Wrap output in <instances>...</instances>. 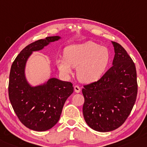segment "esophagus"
Wrapping results in <instances>:
<instances>
[{"label": "esophagus", "instance_id": "34e87169", "mask_svg": "<svg viewBox=\"0 0 147 147\" xmlns=\"http://www.w3.org/2000/svg\"><path fill=\"white\" fill-rule=\"evenodd\" d=\"M74 91H75L76 93H78V92H80V88L77 85H75L74 86Z\"/></svg>", "mask_w": 147, "mask_h": 147}]
</instances>
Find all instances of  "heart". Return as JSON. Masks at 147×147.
I'll use <instances>...</instances> for the list:
<instances>
[{
    "instance_id": "obj_1",
    "label": "heart",
    "mask_w": 147,
    "mask_h": 147,
    "mask_svg": "<svg viewBox=\"0 0 147 147\" xmlns=\"http://www.w3.org/2000/svg\"><path fill=\"white\" fill-rule=\"evenodd\" d=\"M64 53L65 57L59 58L56 61L58 69L68 75L72 73L73 67H76L78 78L84 82L98 80L111 60L109 49L92 41L67 47Z\"/></svg>"
}]
</instances>
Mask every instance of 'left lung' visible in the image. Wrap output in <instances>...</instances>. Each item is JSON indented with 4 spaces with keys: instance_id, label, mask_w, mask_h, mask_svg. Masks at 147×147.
Masks as SVG:
<instances>
[{
    "instance_id": "8db88e82",
    "label": "left lung",
    "mask_w": 147,
    "mask_h": 147,
    "mask_svg": "<svg viewBox=\"0 0 147 147\" xmlns=\"http://www.w3.org/2000/svg\"><path fill=\"white\" fill-rule=\"evenodd\" d=\"M113 66L96 82L84 86L82 112L94 131L109 132L123 125L131 113L137 95L135 65L125 49L116 42Z\"/></svg>"
}]
</instances>
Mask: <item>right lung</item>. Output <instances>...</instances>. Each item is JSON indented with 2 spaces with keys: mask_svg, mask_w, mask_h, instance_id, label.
I'll return each instance as SVG.
<instances>
[{
  "mask_svg": "<svg viewBox=\"0 0 147 147\" xmlns=\"http://www.w3.org/2000/svg\"><path fill=\"white\" fill-rule=\"evenodd\" d=\"M60 38L59 36H48L32 42L22 49L11 66L10 101L20 121L35 131H47L57 123L65 101L74 90L71 82L56 78H50L41 85L32 86L24 73L26 61L32 52L42 50Z\"/></svg>",
  "mask_w": 147,
  "mask_h": 147,
  "instance_id": "1",
  "label": "right lung"
}]
</instances>
